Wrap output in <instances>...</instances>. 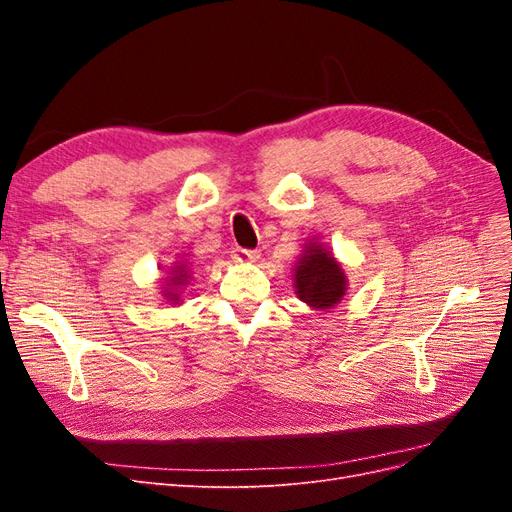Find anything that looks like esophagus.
<instances>
[{
	"label": "esophagus",
	"mask_w": 512,
	"mask_h": 512,
	"mask_svg": "<svg viewBox=\"0 0 512 512\" xmlns=\"http://www.w3.org/2000/svg\"><path fill=\"white\" fill-rule=\"evenodd\" d=\"M230 256L235 262H245V265L247 262H256L260 258V254L256 250H243V247H235V250L230 252Z\"/></svg>",
	"instance_id": "34e87169"
}]
</instances>
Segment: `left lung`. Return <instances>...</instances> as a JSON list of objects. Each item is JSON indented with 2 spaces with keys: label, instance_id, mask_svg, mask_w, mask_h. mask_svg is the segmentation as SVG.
I'll use <instances>...</instances> for the list:
<instances>
[{
  "label": "left lung",
  "instance_id": "1",
  "mask_svg": "<svg viewBox=\"0 0 512 512\" xmlns=\"http://www.w3.org/2000/svg\"><path fill=\"white\" fill-rule=\"evenodd\" d=\"M292 271L294 294L316 312H329L346 297L348 277L342 262L316 239L303 245Z\"/></svg>",
  "mask_w": 512,
  "mask_h": 512
}]
</instances>
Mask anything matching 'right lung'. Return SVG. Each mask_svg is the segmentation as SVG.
I'll return each instance as SVG.
<instances>
[{
    "mask_svg": "<svg viewBox=\"0 0 512 512\" xmlns=\"http://www.w3.org/2000/svg\"><path fill=\"white\" fill-rule=\"evenodd\" d=\"M192 280V271H190V262L188 260H177L168 267L166 277L162 282V299L168 301L170 305H179L181 303V288L188 286Z\"/></svg>",
    "mask_w": 512,
    "mask_h": 512,
    "instance_id": "add662e5",
    "label": "right lung"
}]
</instances>
